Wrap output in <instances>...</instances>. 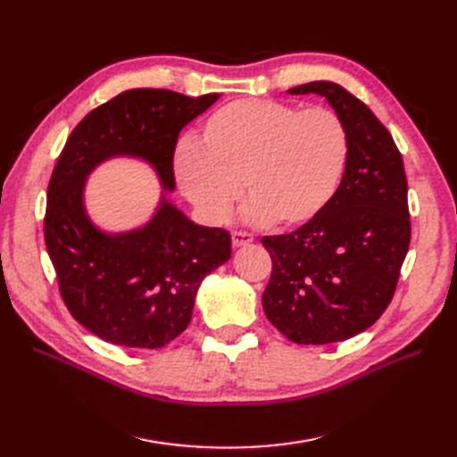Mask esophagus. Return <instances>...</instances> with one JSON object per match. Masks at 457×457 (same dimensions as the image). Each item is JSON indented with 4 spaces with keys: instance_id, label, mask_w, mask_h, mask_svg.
<instances>
[{
    "instance_id": "34e87169",
    "label": "esophagus",
    "mask_w": 457,
    "mask_h": 457,
    "mask_svg": "<svg viewBox=\"0 0 457 457\" xmlns=\"http://www.w3.org/2000/svg\"><path fill=\"white\" fill-rule=\"evenodd\" d=\"M232 245L234 247H242V245H250L253 242V237L250 232H242V230H234L232 234Z\"/></svg>"
}]
</instances>
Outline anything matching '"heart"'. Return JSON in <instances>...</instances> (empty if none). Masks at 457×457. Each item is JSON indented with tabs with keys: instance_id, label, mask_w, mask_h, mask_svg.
I'll return each mask as SVG.
<instances>
[{
	"instance_id": "obj_1",
	"label": "heart",
	"mask_w": 457,
	"mask_h": 457,
	"mask_svg": "<svg viewBox=\"0 0 457 457\" xmlns=\"http://www.w3.org/2000/svg\"><path fill=\"white\" fill-rule=\"evenodd\" d=\"M349 152L347 128L328 108L299 112L276 101L242 99L207 118L200 141L177 145L173 175L207 223H225L244 185L252 198L245 220L301 227L337 195Z\"/></svg>"
}]
</instances>
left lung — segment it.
I'll use <instances>...</instances> for the list:
<instances>
[{"label": "left lung", "mask_w": 457, "mask_h": 457, "mask_svg": "<svg viewBox=\"0 0 457 457\" xmlns=\"http://www.w3.org/2000/svg\"><path fill=\"white\" fill-rule=\"evenodd\" d=\"M289 95L316 93L343 120L347 171L326 210L297 230L261 242L272 259L262 311L294 343L354 337L389 307L410 245L403 156L376 114L334 81H311Z\"/></svg>", "instance_id": "1"}]
</instances>
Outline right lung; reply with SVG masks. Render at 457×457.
<instances>
[{"label":"right lung","mask_w":457,"mask_h":457,"mask_svg":"<svg viewBox=\"0 0 457 457\" xmlns=\"http://www.w3.org/2000/svg\"><path fill=\"white\" fill-rule=\"evenodd\" d=\"M219 93L129 89L81 120L68 137L47 188V253L64 305L91 334L129 349H160L190 324L198 287L230 259V234L190 220L168 198L175 190L179 133ZM148 162L162 196L148 224L126 233L96 228L85 210V183L106 159Z\"/></svg>","instance_id":"obj_1"}]
</instances>
